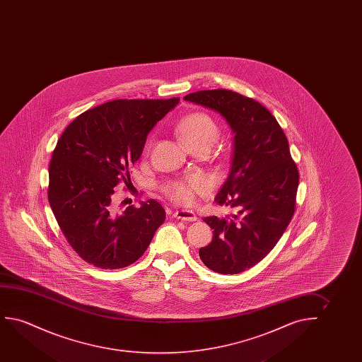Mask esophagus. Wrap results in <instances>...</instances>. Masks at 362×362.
<instances>
[{
  "label": "esophagus",
  "instance_id": "34e87169",
  "mask_svg": "<svg viewBox=\"0 0 362 362\" xmlns=\"http://www.w3.org/2000/svg\"><path fill=\"white\" fill-rule=\"evenodd\" d=\"M174 218L183 221H197V215L192 210H178L174 213Z\"/></svg>",
  "mask_w": 362,
  "mask_h": 362
}]
</instances>
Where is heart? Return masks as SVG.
Wrapping results in <instances>:
<instances>
[{
	"label": "heart",
	"mask_w": 362,
	"mask_h": 362,
	"mask_svg": "<svg viewBox=\"0 0 362 362\" xmlns=\"http://www.w3.org/2000/svg\"><path fill=\"white\" fill-rule=\"evenodd\" d=\"M179 139L189 149L198 147L210 148L218 139L220 129L213 117L204 112L187 115L175 126ZM208 188L205 180L200 177H192L184 182H173L165 187V193L175 203H193L195 194H203Z\"/></svg>",
	"instance_id": "obj_1"
}]
</instances>
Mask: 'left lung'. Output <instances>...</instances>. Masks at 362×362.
Segmentation results:
<instances>
[{"label": "left lung", "mask_w": 362, "mask_h": 362, "mask_svg": "<svg viewBox=\"0 0 362 362\" xmlns=\"http://www.w3.org/2000/svg\"><path fill=\"white\" fill-rule=\"evenodd\" d=\"M184 100L216 111L233 132L230 173L215 202L235 214L204 218L214 236L199 256L214 272H243L267 256L291 223L297 165L277 119L257 101L223 89L197 91Z\"/></svg>", "instance_id": "8db88e82"}]
</instances>
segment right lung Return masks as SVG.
<instances>
[{"mask_svg": "<svg viewBox=\"0 0 362 362\" xmlns=\"http://www.w3.org/2000/svg\"><path fill=\"white\" fill-rule=\"evenodd\" d=\"M168 100H114L78 116L65 129L49 164L48 199L75 252L103 269L136 262L165 220L154 199L119 213L115 187L141 157L159 119L178 105Z\"/></svg>", "mask_w": 362, "mask_h": 362, "instance_id": "1", "label": "right lung"}]
</instances>
